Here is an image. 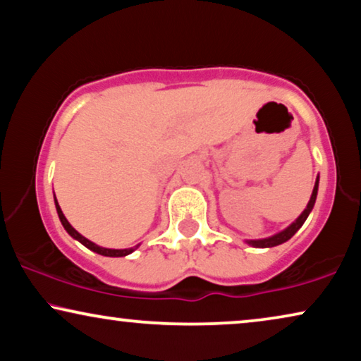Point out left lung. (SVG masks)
Returning <instances> with one entry per match:
<instances>
[{"label": "left lung", "mask_w": 361, "mask_h": 361, "mask_svg": "<svg viewBox=\"0 0 361 361\" xmlns=\"http://www.w3.org/2000/svg\"><path fill=\"white\" fill-rule=\"evenodd\" d=\"M317 191H319V176H317V181H315V186H314V191H312V196H310V201L309 204H307V208L302 211V214L297 218L294 223H292L289 228H286L284 231H281V233L274 234L271 238H266V239H256V241H247V244H251L254 247H274V246H279V244L289 241V239L294 236L302 228V224L305 223V219L309 218L312 208H314L315 204V200H317Z\"/></svg>", "instance_id": "1"}]
</instances>
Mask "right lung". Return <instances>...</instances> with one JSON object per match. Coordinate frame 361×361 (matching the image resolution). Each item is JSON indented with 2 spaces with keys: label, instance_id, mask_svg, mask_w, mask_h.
<instances>
[{
  "label": "right lung",
  "instance_id": "add662e5",
  "mask_svg": "<svg viewBox=\"0 0 361 361\" xmlns=\"http://www.w3.org/2000/svg\"><path fill=\"white\" fill-rule=\"evenodd\" d=\"M56 209H57V214H59L61 223H62V226H64V229L67 231V233H69L71 236L74 238V239H77V241H79V243H82L85 247H89L90 251L100 254V256H107V257H123V256H127V254L133 252V251H135V249L138 247V246L130 247V249H107V247H100V246H97V244H94L92 241H89V239H85V238L82 236V234H79L74 228H72V226L69 224V221L66 219L64 213H62V211H61V206H59V203H57V200H56Z\"/></svg>",
  "mask_w": 361,
  "mask_h": 361
}]
</instances>
